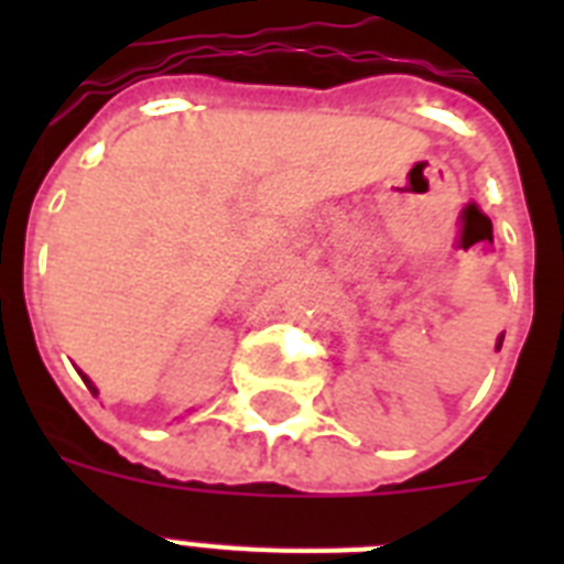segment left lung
<instances>
[{"instance_id": "obj_1", "label": "left lung", "mask_w": 564, "mask_h": 564, "mask_svg": "<svg viewBox=\"0 0 564 564\" xmlns=\"http://www.w3.org/2000/svg\"><path fill=\"white\" fill-rule=\"evenodd\" d=\"M500 345H503V336H500V339H498V345H495V348H498V351H500Z\"/></svg>"}]
</instances>
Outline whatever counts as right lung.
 Segmentation results:
<instances>
[{
	"label": "right lung",
	"instance_id": "add662e5",
	"mask_svg": "<svg viewBox=\"0 0 564 564\" xmlns=\"http://www.w3.org/2000/svg\"><path fill=\"white\" fill-rule=\"evenodd\" d=\"M82 380H84V383H87V389H90L93 394H99V389H96V386H93V380H90V377H87V375H82Z\"/></svg>",
	"mask_w": 564,
	"mask_h": 564
}]
</instances>
